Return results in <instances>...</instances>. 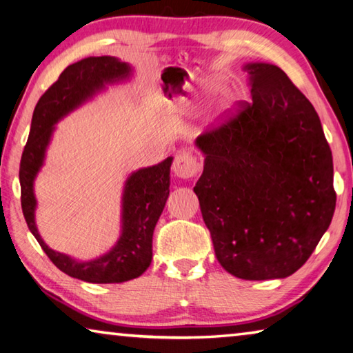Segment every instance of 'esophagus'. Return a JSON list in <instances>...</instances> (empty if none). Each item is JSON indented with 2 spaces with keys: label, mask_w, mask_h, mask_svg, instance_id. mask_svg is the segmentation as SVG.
<instances>
[{
  "label": "esophagus",
  "mask_w": 353,
  "mask_h": 353,
  "mask_svg": "<svg viewBox=\"0 0 353 353\" xmlns=\"http://www.w3.org/2000/svg\"><path fill=\"white\" fill-rule=\"evenodd\" d=\"M199 170H201V166H199V160L193 152L188 150H181L177 152L174 162H172V171L177 177L190 179L196 176Z\"/></svg>",
  "instance_id": "esophagus-1"
}]
</instances>
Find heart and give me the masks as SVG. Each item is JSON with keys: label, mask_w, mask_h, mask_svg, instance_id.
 Wrapping results in <instances>:
<instances>
[{"label": "heart", "mask_w": 353, "mask_h": 353, "mask_svg": "<svg viewBox=\"0 0 353 353\" xmlns=\"http://www.w3.org/2000/svg\"><path fill=\"white\" fill-rule=\"evenodd\" d=\"M208 88H210V89L221 88V81H219V80H211V81H208Z\"/></svg>", "instance_id": "1"}]
</instances>
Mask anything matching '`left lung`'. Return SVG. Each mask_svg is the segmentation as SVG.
<instances>
[{
	"mask_svg": "<svg viewBox=\"0 0 353 353\" xmlns=\"http://www.w3.org/2000/svg\"><path fill=\"white\" fill-rule=\"evenodd\" d=\"M245 69L252 101H239L196 140L205 166L194 193L228 273L285 278L305 264L332 222V151L315 108L283 69Z\"/></svg>",
	"mask_w": 353,
	"mask_h": 353,
	"instance_id": "left-lung-1",
	"label": "left lung"
}]
</instances>
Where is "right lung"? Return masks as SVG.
<instances>
[{"instance_id":"1","label":"right lung","mask_w":353,"mask_h":353,"mask_svg":"<svg viewBox=\"0 0 353 353\" xmlns=\"http://www.w3.org/2000/svg\"><path fill=\"white\" fill-rule=\"evenodd\" d=\"M130 66L114 57H89L68 66L44 92L32 115L28 143L20 163L21 208L28 227L57 268L69 276L94 284L125 283L139 278L152 259V233L170 194L172 159L139 170L128 179L123 194V232L110 253L89 262H77L50 250L37 232L34 179L43 165L54 123L103 88V83L125 79Z\"/></svg>"}]
</instances>
